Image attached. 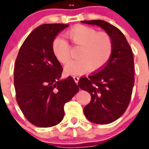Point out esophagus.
Returning a JSON list of instances; mask_svg holds the SVG:
<instances>
[{
  "label": "esophagus",
  "instance_id": "esophagus-1",
  "mask_svg": "<svg viewBox=\"0 0 149 149\" xmlns=\"http://www.w3.org/2000/svg\"><path fill=\"white\" fill-rule=\"evenodd\" d=\"M73 79H74L75 82H76V84H78V82H79V78L78 77V76H73Z\"/></svg>",
  "mask_w": 149,
  "mask_h": 149
}]
</instances>
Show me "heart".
I'll list each match as a JSON object with an SVG mask.
<instances>
[{
  "mask_svg": "<svg viewBox=\"0 0 149 149\" xmlns=\"http://www.w3.org/2000/svg\"><path fill=\"white\" fill-rule=\"evenodd\" d=\"M65 37L74 45L80 47L76 58L65 66V71L70 75H79L87 70L95 71L102 68L110 58L113 43L106 32H98L95 29L77 25L65 33ZM54 55L60 63L65 64L70 60V47L63 39L57 37L52 41Z\"/></svg>",
  "mask_w": 149,
  "mask_h": 149,
  "instance_id": "1",
  "label": "heart"
}]
</instances>
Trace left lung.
<instances>
[{
    "label": "left lung",
    "mask_w": 149,
    "mask_h": 149,
    "mask_svg": "<svg viewBox=\"0 0 149 149\" xmlns=\"http://www.w3.org/2000/svg\"><path fill=\"white\" fill-rule=\"evenodd\" d=\"M96 25L111 37L113 49L108 62L88 77H81L78 85L91 95L84 108L86 118L96 124L115 121L125 112L134 86V60L132 49L123 32L103 20L82 21Z\"/></svg>",
    "instance_id": "8db88e82"
}]
</instances>
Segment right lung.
Returning a JSON list of instances; mask_svg holds the SVG:
<instances>
[{"label": "right lung", "mask_w": 149, "mask_h": 149, "mask_svg": "<svg viewBox=\"0 0 149 149\" xmlns=\"http://www.w3.org/2000/svg\"><path fill=\"white\" fill-rule=\"evenodd\" d=\"M68 26H39L26 37L16 58L13 76L16 101L25 118L38 127L61 123L64 105L79 91L72 77L60 80L63 68L52 49V41Z\"/></svg>", "instance_id": "obj_1"}]
</instances>
